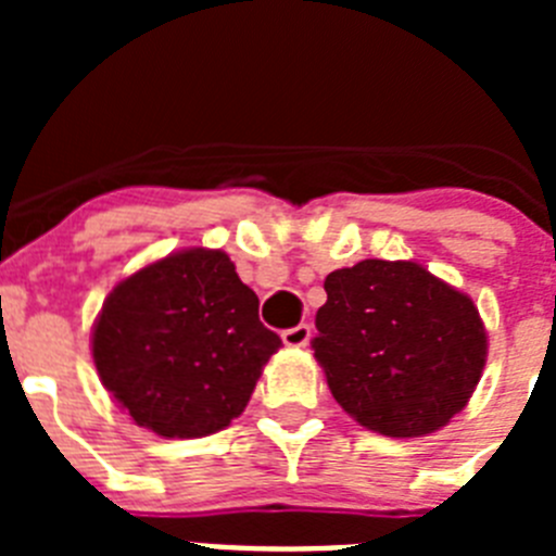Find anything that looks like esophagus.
Instances as JSON below:
<instances>
[{
    "mask_svg": "<svg viewBox=\"0 0 556 556\" xmlns=\"http://www.w3.org/2000/svg\"><path fill=\"white\" fill-rule=\"evenodd\" d=\"M281 339L287 348H306L308 339H312V326H308V323H301V326L283 331Z\"/></svg>",
    "mask_w": 556,
    "mask_h": 556,
    "instance_id": "1",
    "label": "esophagus"
}]
</instances>
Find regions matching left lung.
<instances>
[{"label": "left lung", "instance_id": "1", "mask_svg": "<svg viewBox=\"0 0 556 556\" xmlns=\"http://www.w3.org/2000/svg\"><path fill=\"white\" fill-rule=\"evenodd\" d=\"M314 358L337 404L384 437H424L459 415L488 362L468 294L424 264L365 258L326 278Z\"/></svg>", "mask_w": 556, "mask_h": 556}]
</instances>
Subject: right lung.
<instances>
[{
	"label": "right lung",
	"mask_w": 556,
	"mask_h": 556,
	"mask_svg": "<svg viewBox=\"0 0 556 556\" xmlns=\"http://www.w3.org/2000/svg\"><path fill=\"white\" fill-rule=\"evenodd\" d=\"M281 337L223 250L189 248L113 287L91 356L113 404L161 437H208L248 406Z\"/></svg>",
	"instance_id": "obj_1"
}]
</instances>
